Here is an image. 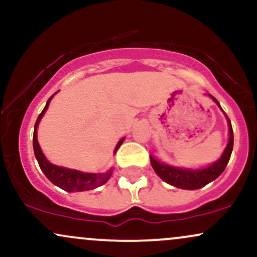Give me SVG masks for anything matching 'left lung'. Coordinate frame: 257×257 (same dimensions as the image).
Listing matches in <instances>:
<instances>
[{"mask_svg": "<svg viewBox=\"0 0 257 257\" xmlns=\"http://www.w3.org/2000/svg\"><path fill=\"white\" fill-rule=\"evenodd\" d=\"M208 95L214 100L215 104L219 106L220 110L223 112L219 101H217L213 95H210V94H208ZM223 113H225V112H223ZM225 116L227 118V123H228L229 139L225 151H223L221 157L217 159L216 162H214L213 164H210V166L208 167L199 168V169H190V168H180L169 166V164L166 163H161V162H159L158 159H156L153 156H150L153 170H155L159 178L163 180V181H166L167 184L172 185L174 187L182 188V190H198V188L204 187V186L208 185L209 182L214 181L215 179L219 178L223 170H225L233 150L232 124L231 120H229L226 113Z\"/></svg>", "mask_w": 257, "mask_h": 257, "instance_id": "8db88e82", "label": "left lung"}]
</instances>
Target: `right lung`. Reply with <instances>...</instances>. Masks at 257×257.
I'll return each instance as SVG.
<instances>
[{"label":"right lung","mask_w":257,"mask_h":257,"mask_svg":"<svg viewBox=\"0 0 257 257\" xmlns=\"http://www.w3.org/2000/svg\"><path fill=\"white\" fill-rule=\"evenodd\" d=\"M57 93L53 94L51 98L48 99L46 106H44L43 111L41 112V114L38 116L36 123H35L34 140H32V144H34L35 157H36L38 166H40L41 170L44 173V175L47 176V179H48L51 182H53L55 186H58V187L63 188L64 191H67V192H82V191L93 190V188L99 187V186L104 185L105 182H107V180L111 178V174L113 172V169H110L106 173L96 174V173H83V172H79V170L70 169V168L55 166V164L51 163V162L46 158V156L43 155L42 150H41L40 144H38V140H37L38 124H40L41 119H42L44 113H46L47 108H48L49 102H51L53 96H54ZM123 141H124V138H122L118 141V144H117L116 149H114L113 151L114 155H116L117 150L119 149V146L122 145Z\"/></svg>","instance_id":"obj_1"}]
</instances>
